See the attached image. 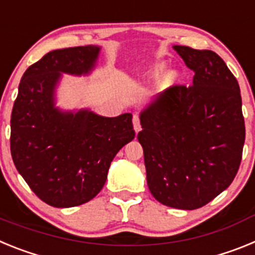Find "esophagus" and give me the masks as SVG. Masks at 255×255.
<instances>
[{"instance_id":"1","label":"esophagus","mask_w":255,"mask_h":255,"mask_svg":"<svg viewBox=\"0 0 255 255\" xmlns=\"http://www.w3.org/2000/svg\"><path fill=\"white\" fill-rule=\"evenodd\" d=\"M132 125H134L135 131H140V119H139V115L135 114L134 116H132Z\"/></svg>"}]
</instances>
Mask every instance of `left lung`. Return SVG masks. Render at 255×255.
Wrapping results in <instances>:
<instances>
[{"label": "left lung", "instance_id": "left-lung-1", "mask_svg": "<svg viewBox=\"0 0 255 255\" xmlns=\"http://www.w3.org/2000/svg\"><path fill=\"white\" fill-rule=\"evenodd\" d=\"M194 71L193 84L172 85L140 115L148 188L164 206L197 209L235 179L245 124L239 83L208 49L173 46Z\"/></svg>", "mask_w": 255, "mask_h": 255}]
</instances>
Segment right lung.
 I'll list each match as a JSON object with an SVG mask.
<instances>
[{
	"label": "right lung",
	"instance_id": "add662e5",
	"mask_svg": "<svg viewBox=\"0 0 255 255\" xmlns=\"http://www.w3.org/2000/svg\"><path fill=\"white\" fill-rule=\"evenodd\" d=\"M98 53L97 46L55 49L29 66L20 80L11 114V155L29 188L52 207L93 199L116 153L135 136L131 114L102 117L55 107L61 73L88 74Z\"/></svg>",
	"mask_w": 255,
	"mask_h": 255
}]
</instances>
